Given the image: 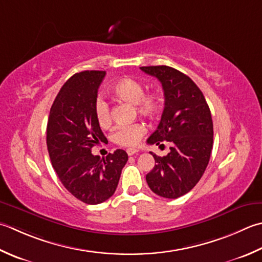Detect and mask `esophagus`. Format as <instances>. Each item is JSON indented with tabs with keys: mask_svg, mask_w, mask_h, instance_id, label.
<instances>
[{
	"mask_svg": "<svg viewBox=\"0 0 262 262\" xmlns=\"http://www.w3.org/2000/svg\"><path fill=\"white\" fill-rule=\"evenodd\" d=\"M127 152V155L128 156H134V155H137V153L138 152H140V151H138V150H135V148H128V150L126 151Z\"/></svg>",
	"mask_w": 262,
	"mask_h": 262,
	"instance_id": "esophagus-1",
	"label": "esophagus"
}]
</instances>
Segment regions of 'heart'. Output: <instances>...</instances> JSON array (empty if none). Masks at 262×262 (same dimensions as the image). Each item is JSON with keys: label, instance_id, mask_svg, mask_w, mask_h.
Segmentation results:
<instances>
[{"label": "heart", "instance_id": "1", "mask_svg": "<svg viewBox=\"0 0 262 262\" xmlns=\"http://www.w3.org/2000/svg\"><path fill=\"white\" fill-rule=\"evenodd\" d=\"M144 86L134 78L124 77L111 86L110 94L118 100L134 104L137 114L146 118H155L162 107V95L160 92L151 91L144 93ZM94 114L99 125L104 127L111 121V110L107 102L99 97L94 104ZM145 127L141 124H133L118 127L112 133V141L118 145L133 147L138 144L145 134Z\"/></svg>", "mask_w": 262, "mask_h": 262}]
</instances>
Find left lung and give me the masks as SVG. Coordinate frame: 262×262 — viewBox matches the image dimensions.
<instances>
[{
  "instance_id": "left-lung-1",
  "label": "left lung",
  "mask_w": 262,
  "mask_h": 262,
  "mask_svg": "<svg viewBox=\"0 0 262 262\" xmlns=\"http://www.w3.org/2000/svg\"><path fill=\"white\" fill-rule=\"evenodd\" d=\"M159 79L165 94L160 124L147 138L148 144H170V152L155 158L146 175L147 185L157 195L177 199L188 193L201 179L213 145L211 112L196 84L185 74L168 66L141 67Z\"/></svg>"
}]
</instances>
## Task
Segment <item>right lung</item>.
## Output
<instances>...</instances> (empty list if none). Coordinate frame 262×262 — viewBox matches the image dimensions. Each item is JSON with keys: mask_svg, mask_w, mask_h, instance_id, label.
Returning <instances> with one entry per match:
<instances>
[{"mask_svg": "<svg viewBox=\"0 0 262 262\" xmlns=\"http://www.w3.org/2000/svg\"><path fill=\"white\" fill-rule=\"evenodd\" d=\"M105 71L86 70L66 81L50 110L46 144L62 185L80 201L99 204L114 195L128 160L124 150L105 158L92 147L105 142L94 114L97 90Z\"/></svg>", "mask_w": 262, "mask_h": 262, "instance_id": "1", "label": "right lung"}]
</instances>
